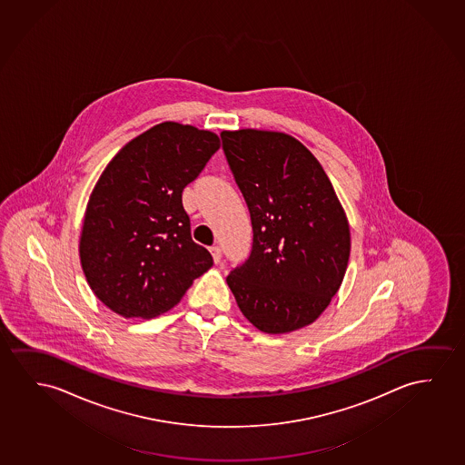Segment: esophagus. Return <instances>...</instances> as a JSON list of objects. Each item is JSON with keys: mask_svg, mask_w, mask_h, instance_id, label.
<instances>
[{"mask_svg": "<svg viewBox=\"0 0 465 465\" xmlns=\"http://www.w3.org/2000/svg\"><path fill=\"white\" fill-rule=\"evenodd\" d=\"M209 251H211V254H213V259H214V262H221V259H223V250H221L219 246H213V248H209Z\"/></svg>", "mask_w": 465, "mask_h": 465, "instance_id": "1", "label": "esophagus"}]
</instances>
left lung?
<instances>
[{
    "mask_svg": "<svg viewBox=\"0 0 465 465\" xmlns=\"http://www.w3.org/2000/svg\"><path fill=\"white\" fill-rule=\"evenodd\" d=\"M221 139L252 225L250 257L227 284L257 330H301L342 283L351 256L345 213L322 164L294 137L240 129Z\"/></svg>",
    "mask_w": 465,
    "mask_h": 465,
    "instance_id": "8db88e82",
    "label": "left lung"
}]
</instances>
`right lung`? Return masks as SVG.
I'll return each mask as SVG.
<instances>
[{
	"instance_id": "obj_1",
	"label": "right lung",
	"mask_w": 465,
	"mask_h": 465,
	"mask_svg": "<svg viewBox=\"0 0 465 465\" xmlns=\"http://www.w3.org/2000/svg\"><path fill=\"white\" fill-rule=\"evenodd\" d=\"M221 147L219 137L166 122L128 142L104 169L81 230L91 290L124 318H153L181 301L213 256L190 235L182 192Z\"/></svg>"
}]
</instances>
